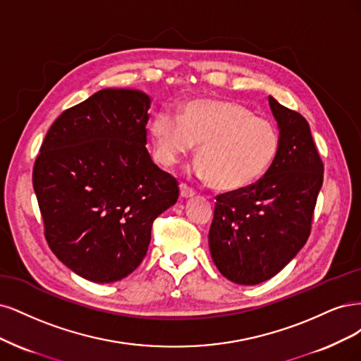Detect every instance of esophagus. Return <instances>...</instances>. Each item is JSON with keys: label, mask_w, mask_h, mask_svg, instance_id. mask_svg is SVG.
I'll return each mask as SVG.
<instances>
[{"label": "esophagus", "mask_w": 361, "mask_h": 361, "mask_svg": "<svg viewBox=\"0 0 361 361\" xmlns=\"http://www.w3.org/2000/svg\"><path fill=\"white\" fill-rule=\"evenodd\" d=\"M180 195H181V197H192V196L195 195V190L190 189L188 184L181 183V184H180Z\"/></svg>", "instance_id": "esophagus-1"}]
</instances>
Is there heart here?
I'll return each mask as SVG.
<instances>
[{
    "label": "heart",
    "instance_id": "1",
    "mask_svg": "<svg viewBox=\"0 0 361 361\" xmlns=\"http://www.w3.org/2000/svg\"><path fill=\"white\" fill-rule=\"evenodd\" d=\"M151 136L156 159L164 166L178 164L200 145L196 176L225 192L249 188L259 180L281 149L274 123L231 102H192L181 118L160 111L151 121Z\"/></svg>",
    "mask_w": 361,
    "mask_h": 361
}]
</instances>
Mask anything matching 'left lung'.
Returning a JSON list of instances; mask_svg holds the SVG:
<instances>
[{
	"instance_id": "obj_1",
	"label": "left lung",
	"mask_w": 361,
	"mask_h": 361,
	"mask_svg": "<svg viewBox=\"0 0 361 361\" xmlns=\"http://www.w3.org/2000/svg\"><path fill=\"white\" fill-rule=\"evenodd\" d=\"M269 103L281 149L257 183L216 196L208 232L219 271L238 285L269 281L305 246L324 180L306 118L271 96Z\"/></svg>"
}]
</instances>
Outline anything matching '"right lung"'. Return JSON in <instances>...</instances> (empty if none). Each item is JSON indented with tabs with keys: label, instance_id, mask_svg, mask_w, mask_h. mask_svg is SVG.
<instances>
[{
	"label": "right lung",
	"instance_id": "right-lung-1",
	"mask_svg": "<svg viewBox=\"0 0 361 361\" xmlns=\"http://www.w3.org/2000/svg\"><path fill=\"white\" fill-rule=\"evenodd\" d=\"M149 103L139 90L97 91L54 121L34 164L46 241L87 281L135 271L154 219L178 200L177 180L145 147Z\"/></svg>",
	"mask_w": 361,
	"mask_h": 361
}]
</instances>
